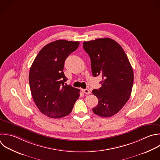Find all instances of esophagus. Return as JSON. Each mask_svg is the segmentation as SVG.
Returning a JSON list of instances; mask_svg holds the SVG:
<instances>
[{"instance_id": "esophagus-1", "label": "esophagus", "mask_w": 160, "mask_h": 160, "mask_svg": "<svg viewBox=\"0 0 160 160\" xmlns=\"http://www.w3.org/2000/svg\"><path fill=\"white\" fill-rule=\"evenodd\" d=\"M81 91H82L84 94H91V91H90L89 89H82Z\"/></svg>"}]
</instances>
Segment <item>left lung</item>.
Masks as SVG:
<instances>
[{
  "label": "left lung",
  "instance_id": "8db88e82",
  "mask_svg": "<svg viewBox=\"0 0 160 160\" xmlns=\"http://www.w3.org/2000/svg\"><path fill=\"white\" fill-rule=\"evenodd\" d=\"M83 48L90 57L93 76L102 78L101 87L92 91L98 99L92 111L101 117L112 116L131 96L134 80L131 65L121 46L110 38L85 41Z\"/></svg>",
  "mask_w": 160,
  "mask_h": 160
}]
</instances>
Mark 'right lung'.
I'll use <instances>...</instances> for the list:
<instances>
[{"label": "right lung", "mask_w": 160, "mask_h": 160, "mask_svg": "<svg viewBox=\"0 0 160 160\" xmlns=\"http://www.w3.org/2000/svg\"><path fill=\"white\" fill-rule=\"evenodd\" d=\"M78 41L58 40L39 51L29 71V85L34 101L44 115L64 117L72 111L79 97V89L66 85L63 69L69 55L76 51Z\"/></svg>", "instance_id": "add662e5"}]
</instances>
